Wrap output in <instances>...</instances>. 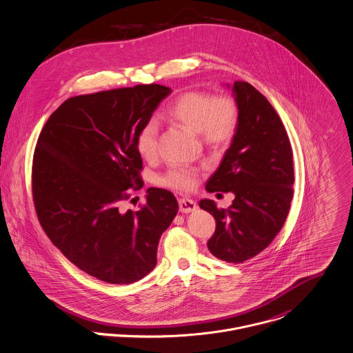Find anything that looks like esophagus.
Instances as JSON below:
<instances>
[{
    "label": "esophagus",
    "instance_id": "1",
    "mask_svg": "<svg viewBox=\"0 0 353 353\" xmlns=\"http://www.w3.org/2000/svg\"><path fill=\"white\" fill-rule=\"evenodd\" d=\"M179 206H180L181 213H191L196 209V202L190 198H181V199H179Z\"/></svg>",
    "mask_w": 353,
    "mask_h": 353
}]
</instances>
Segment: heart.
I'll return each mask as SVG.
<instances>
[{"label":"heart","instance_id":"1","mask_svg":"<svg viewBox=\"0 0 353 353\" xmlns=\"http://www.w3.org/2000/svg\"><path fill=\"white\" fill-rule=\"evenodd\" d=\"M163 118L179 122L198 132L208 147L220 148L232 143L241 125L239 104L231 94H213L205 90H188L179 94L165 110ZM157 121L150 119L136 133L134 147L144 161H154L158 155ZM199 170L187 165H172L158 179L159 184L190 191L195 187Z\"/></svg>","mask_w":353,"mask_h":353}]
</instances>
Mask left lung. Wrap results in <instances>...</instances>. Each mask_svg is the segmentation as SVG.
Returning <instances> with one entry per match:
<instances>
[{
  "mask_svg": "<svg viewBox=\"0 0 353 353\" xmlns=\"http://www.w3.org/2000/svg\"><path fill=\"white\" fill-rule=\"evenodd\" d=\"M241 110L239 130L221 165L208 180L209 192L235 194L228 209L210 199L199 206L216 220L210 253L241 264L261 253L281 232L293 199V150L282 119L253 85L234 83Z\"/></svg>",
  "mask_w": 353,
  "mask_h": 353,
  "instance_id": "obj_1",
  "label": "left lung"
}]
</instances>
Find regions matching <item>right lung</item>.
<instances>
[{"label":"right lung","instance_id":"obj_1","mask_svg":"<svg viewBox=\"0 0 353 353\" xmlns=\"http://www.w3.org/2000/svg\"><path fill=\"white\" fill-rule=\"evenodd\" d=\"M169 93L150 83L70 97L37 140L31 188L39 224L99 281L129 285L151 272L159 238L177 214L174 195L163 188H148L140 209H121L128 190L144 184L136 133Z\"/></svg>","mask_w":353,"mask_h":353}]
</instances>
